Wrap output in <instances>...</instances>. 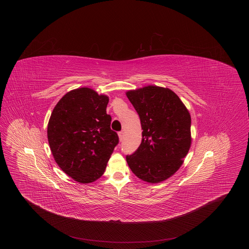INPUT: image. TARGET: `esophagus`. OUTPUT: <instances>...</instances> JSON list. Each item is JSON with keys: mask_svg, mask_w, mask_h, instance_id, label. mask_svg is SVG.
<instances>
[{"mask_svg": "<svg viewBox=\"0 0 249 249\" xmlns=\"http://www.w3.org/2000/svg\"><path fill=\"white\" fill-rule=\"evenodd\" d=\"M119 137L120 141H122V140H123V138H124V131H119Z\"/></svg>", "mask_w": 249, "mask_h": 249, "instance_id": "1", "label": "esophagus"}]
</instances>
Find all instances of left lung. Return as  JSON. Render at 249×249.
Returning a JSON list of instances; mask_svg holds the SVG:
<instances>
[{
  "label": "left lung",
  "instance_id": "8db88e82",
  "mask_svg": "<svg viewBox=\"0 0 249 249\" xmlns=\"http://www.w3.org/2000/svg\"><path fill=\"white\" fill-rule=\"evenodd\" d=\"M126 95L142 130L141 144L126 156L128 165L145 182L164 181L180 168L190 150V113L178 95L165 88L147 86Z\"/></svg>",
  "mask_w": 249,
  "mask_h": 249
}]
</instances>
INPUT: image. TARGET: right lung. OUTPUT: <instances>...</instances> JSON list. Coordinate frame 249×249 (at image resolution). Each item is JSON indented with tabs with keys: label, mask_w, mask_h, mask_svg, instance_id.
I'll use <instances>...</instances> for the list:
<instances>
[{
	"label": "right lung",
	"mask_w": 249,
	"mask_h": 249,
	"mask_svg": "<svg viewBox=\"0 0 249 249\" xmlns=\"http://www.w3.org/2000/svg\"><path fill=\"white\" fill-rule=\"evenodd\" d=\"M108 102L107 95L91 89H76L59 100L48 121V143L55 161L79 183L101 178L119 143L118 133L110 128Z\"/></svg>",
	"instance_id": "add662e5"
}]
</instances>
